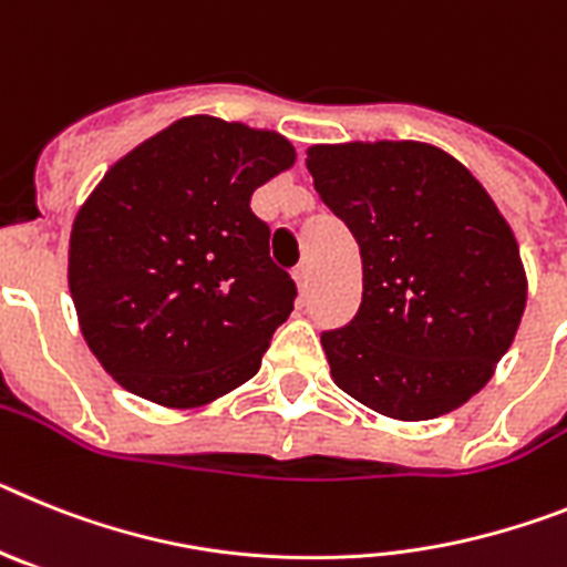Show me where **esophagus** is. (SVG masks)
<instances>
[{"mask_svg": "<svg viewBox=\"0 0 567 567\" xmlns=\"http://www.w3.org/2000/svg\"><path fill=\"white\" fill-rule=\"evenodd\" d=\"M293 279H297L299 293H308V288H311V268H308V265H299V268L293 270Z\"/></svg>", "mask_w": 567, "mask_h": 567, "instance_id": "1", "label": "esophagus"}]
</instances>
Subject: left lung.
<instances>
[{
	"instance_id": "1",
	"label": "left lung",
	"mask_w": 567,
	"mask_h": 567,
	"mask_svg": "<svg viewBox=\"0 0 567 567\" xmlns=\"http://www.w3.org/2000/svg\"><path fill=\"white\" fill-rule=\"evenodd\" d=\"M305 165L362 256L357 317L322 333L333 382L402 422L465 405L528 299L519 245L488 190L442 147L411 140L311 145Z\"/></svg>"
}]
</instances>
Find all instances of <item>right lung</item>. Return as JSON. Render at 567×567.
<instances>
[{
	"mask_svg": "<svg viewBox=\"0 0 567 567\" xmlns=\"http://www.w3.org/2000/svg\"><path fill=\"white\" fill-rule=\"evenodd\" d=\"M297 162L277 131L185 116L136 145L79 208L68 285L93 357L165 408L248 382L293 311L250 194Z\"/></svg>",
	"mask_w": 567,
	"mask_h": 567,
	"instance_id": "obj_1",
	"label": "right lung"
}]
</instances>
